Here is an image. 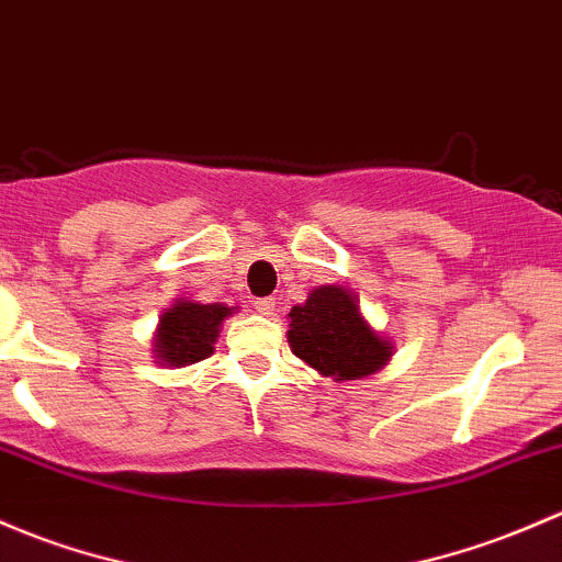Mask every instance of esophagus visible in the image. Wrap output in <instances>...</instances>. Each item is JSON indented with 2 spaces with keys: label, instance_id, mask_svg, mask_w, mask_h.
Instances as JSON below:
<instances>
[{
  "label": "esophagus",
  "instance_id": "34e87169",
  "mask_svg": "<svg viewBox=\"0 0 562 562\" xmlns=\"http://www.w3.org/2000/svg\"><path fill=\"white\" fill-rule=\"evenodd\" d=\"M252 306H256L258 315H271V312H274V306H277V301L271 296H266V299H258Z\"/></svg>",
  "mask_w": 562,
  "mask_h": 562
}]
</instances>
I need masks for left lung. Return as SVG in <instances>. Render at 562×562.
Returning a JSON list of instances; mask_svg holds the SVG:
<instances>
[{"mask_svg": "<svg viewBox=\"0 0 562 562\" xmlns=\"http://www.w3.org/2000/svg\"><path fill=\"white\" fill-rule=\"evenodd\" d=\"M293 356L336 382L376 374L393 345L366 323L356 296L341 285H321L288 312Z\"/></svg>", "mask_w": 562, "mask_h": 562, "instance_id": "obj_1", "label": "left lung"}]
</instances>
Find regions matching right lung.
Instances as JSON below:
<instances>
[{"label":"right lung","mask_w":562,"mask_h":562,"mask_svg":"<svg viewBox=\"0 0 562 562\" xmlns=\"http://www.w3.org/2000/svg\"><path fill=\"white\" fill-rule=\"evenodd\" d=\"M232 306L199 304V301H175L158 321L153 352L164 366H191L215 352L221 323L232 315Z\"/></svg>","instance_id":"obj_1"}]
</instances>
